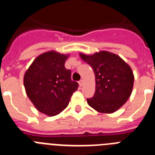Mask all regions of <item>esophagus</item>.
Listing matches in <instances>:
<instances>
[{
    "label": "esophagus",
    "instance_id": "esophagus-1",
    "mask_svg": "<svg viewBox=\"0 0 155 155\" xmlns=\"http://www.w3.org/2000/svg\"><path fill=\"white\" fill-rule=\"evenodd\" d=\"M83 84H84V81H83V80H80V81H79V85H80L81 87H82Z\"/></svg>",
    "mask_w": 155,
    "mask_h": 155
}]
</instances>
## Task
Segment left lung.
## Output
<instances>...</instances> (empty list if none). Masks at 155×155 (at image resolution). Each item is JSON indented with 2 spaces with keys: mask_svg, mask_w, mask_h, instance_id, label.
I'll list each match as a JSON object with an SVG mask.
<instances>
[{
  "mask_svg": "<svg viewBox=\"0 0 155 155\" xmlns=\"http://www.w3.org/2000/svg\"><path fill=\"white\" fill-rule=\"evenodd\" d=\"M95 75V91L87 104L102 113H113L130 96L134 77L130 67L119 56L106 51L80 54Z\"/></svg>",
  "mask_w": 155,
  "mask_h": 155,
  "instance_id": "obj_1",
  "label": "left lung"
}]
</instances>
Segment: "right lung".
Instances as JSON below:
<instances>
[{
	"mask_svg": "<svg viewBox=\"0 0 155 155\" xmlns=\"http://www.w3.org/2000/svg\"><path fill=\"white\" fill-rule=\"evenodd\" d=\"M67 58L57 52H47L37 57L25 74L27 95L35 107L47 116L61 113L78 87V83L71 80V70L64 66Z\"/></svg>",
	"mask_w": 155,
	"mask_h": 155,
	"instance_id": "right-lung-1",
	"label": "right lung"
}]
</instances>
